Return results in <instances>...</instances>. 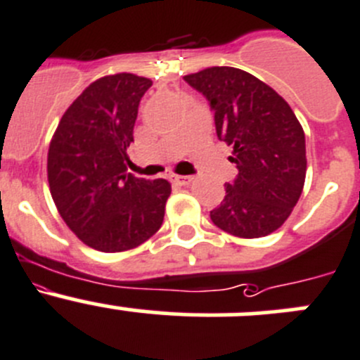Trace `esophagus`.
<instances>
[{
    "label": "esophagus",
    "instance_id": "1",
    "mask_svg": "<svg viewBox=\"0 0 360 360\" xmlns=\"http://www.w3.org/2000/svg\"><path fill=\"white\" fill-rule=\"evenodd\" d=\"M172 181L176 184H179V186H188V184L193 181V177H191V176H174Z\"/></svg>",
    "mask_w": 360,
    "mask_h": 360
}]
</instances>
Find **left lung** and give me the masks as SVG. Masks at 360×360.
<instances>
[{"label": "left lung", "instance_id": "1", "mask_svg": "<svg viewBox=\"0 0 360 360\" xmlns=\"http://www.w3.org/2000/svg\"><path fill=\"white\" fill-rule=\"evenodd\" d=\"M214 112L218 139L233 146L238 176L210 213L221 231L263 238L288 220L304 190L305 134L290 104L256 76L234 67L188 74Z\"/></svg>", "mask_w": 360, "mask_h": 360}]
</instances>
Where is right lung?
Instances as JSON below:
<instances>
[{
	"mask_svg": "<svg viewBox=\"0 0 360 360\" xmlns=\"http://www.w3.org/2000/svg\"><path fill=\"white\" fill-rule=\"evenodd\" d=\"M153 82L129 72L90 83L53 134L48 181L60 217L101 252H124L163 224L169 181L126 174L139 104Z\"/></svg>",
	"mask_w": 360,
	"mask_h": 360,
	"instance_id": "right-lung-1",
	"label": "right lung"
}]
</instances>
